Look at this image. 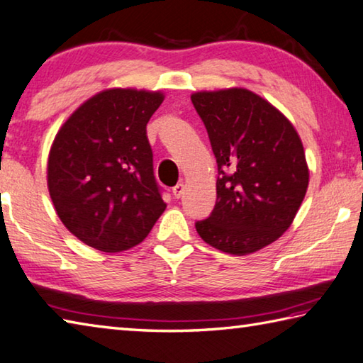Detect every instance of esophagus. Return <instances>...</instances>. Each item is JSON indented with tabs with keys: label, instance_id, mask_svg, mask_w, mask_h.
<instances>
[{
	"label": "esophagus",
	"instance_id": "1",
	"mask_svg": "<svg viewBox=\"0 0 363 363\" xmlns=\"http://www.w3.org/2000/svg\"><path fill=\"white\" fill-rule=\"evenodd\" d=\"M183 193H184V184L183 183L175 184V186L172 188V194H174L175 199H180V197L183 196Z\"/></svg>",
	"mask_w": 363,
	"mask_h": 363
}]
</instances>
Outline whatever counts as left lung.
<instances>
[{"label":"left lung","instance_id":"left-lung-1","mask_svg":"<svg viewBox=\"0 0 363 363\" xmlns=\"http://www.w3.org/2000/svg\"><path fill=\"white\" fill-rule=\"evenodd\" d=\"M218 164L216 203L196 223L205 243L245 256L289 229L310 182L303 143L286 115L242 86L196 91Z\"/></svg>","mask_w":363,"mask_h":363}]
</instances>
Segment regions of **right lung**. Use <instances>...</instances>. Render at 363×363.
Listing matches in <instances>:
<instances>
[{
	"label": "right lung",
	"mask_w": 363,
	"mask_h": 363,
	"mask_svg": "<svg viewBox=\"0 0 363 363\" xmlns=\"http://www.w3.org/2000/svg\"><path fill=\"white\" fill-rule=\"evenodd\" d=\"M162 91L107 88L69 115L52 142L47 188L61 223L104 252L145 240L166 210L153 175L147 123Z\"/></svg>",
	"instance_id": "right-lung-1"
}]
</instances>
